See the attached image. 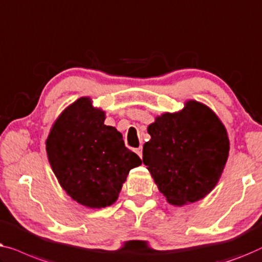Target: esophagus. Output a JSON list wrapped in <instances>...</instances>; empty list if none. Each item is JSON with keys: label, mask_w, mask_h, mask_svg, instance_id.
Wrapping results in <instances>:
<instances>
[{"label": "esophagus", "mask_w": 262, "mask_h": 262, "mask_svg": "<svg viewBox=\"0 0 262 262\" xmlns=\"http://www.w3.org/2000/svg\"><path fill=\"white\" fill-rule=\"evenodd\" d=\"M135 153L138 154L140 158H142V147H139V148H135Z\"/></svg>", "instance_id": "obj_1"}]
</instances>
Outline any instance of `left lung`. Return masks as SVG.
I'll use <instances>...</instances> for the list:
<instances>
[{"label":"left lung","instance_id":"1","mask_svg":"<svg viewBox=\"0 0 262 262\" xmlns=\"http://www.w3.org/2000/svg\"><path fill=\"white\" fill-rule=\"evenodd\" d=\"M142 161L169 204L204 198L217 185L229 154L226 127L209 106L187 101L178 113L156 117Z\"/></svg>","mask_w":262,"mask_h":262}]
</instances>
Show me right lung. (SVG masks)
Instances as JSON below:
<instances>
[{
    "label": "right lung",
    "mask_w": 262,
    "mask_h": 262,
    "mask_svg": "<svg viewBox=\"0 0 262 262\" xmlns=\"http://www.w3.org/2000/svg\"><path fill=\"white\" fill-rule=\"evenodd\" d=\"M105 113L90 97L70 104L46 140L47 157L60 186L72 200L101 209L117 201L122 184L141 159L124 146L122 134L105 126Z\"/></svg>",
    "instance_id": "right-lung-1"
}]
</instances>
